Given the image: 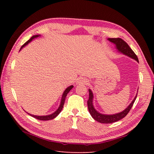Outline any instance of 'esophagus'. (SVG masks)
Here are the masks:
<instances>
[{
  "instance_id": "1",
  "label": "esophagus",
  "mask_w": 154,
  "mask_h": 154,
  "mask_svg": "<svg viewBox=\"0 0 154 154\" xmlns=\"http://www.w3.org/2000/svg\"><path fill=\"white\" fill-rule=\"evenodd\" d=\"M88 79H85V78H83V77L79 78V81H78V83H83V84H86V83H88Z\"/></svg>"
}]
</instances>
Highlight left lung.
Here are the masks:
<instances>
[{"label":"left lung","instance_id":"obj_1","mask_svg":"<svg viewBox=\"0 0 154 154\" xmlns=\"http://www.w3.org/2000/svg\"><path fill=\"white\" fill-rule=\"evenodd\" d=\"M109 41H111V43H114L116 45V47L117 49H118V51L121 52L124 55H126L127 56L130 57L131 58L134 59L135 60H137L139 62V60L136 54H134V52L132 50V49L130 48L129 45L125 42V41L122 39L120 38H108ZM89 91V99L88 100V110L91 116H92V118L95 119L96 121H97L100 123L103 124H110V123H113V122H118L122 118H124L126 115L129 113L130 109H131L132 106H133V104L134 103L135 100H136V98L137 96V94L135 96L134 100L132 101L131 103L130 104L129 106L124 110L123 111L120 112V113L113 114V115H105L100 113L99 112L96 110L94 107L93 105V93L91 90H88Z\"/></svg>","mask_w":154,"mask_h":154}]
</instances>
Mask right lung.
Here are the masks:
<instances>
[{"instance_id": "add662e5", "label": "right lung", "mask_w": 154, "mask_h": 154, "mask_svg": "<svg viewBox=\"0 0 154 154\" xmlns=\"http://www.w3.org/2000/svg\"><path fill=\"white\" fill-rule=\"evenodd\" d=\"M40 35H34L32 36V37H31L29 40H28V41H26L24 45H23L22 47H21L20 48V50L22 49L23 48H24V46H26V45H28V43H29L31 41H32V39H34V38H35L36 37H38V36H39ZM73 88V85H70L69 87H68L66 90H64V92H63V94H62V99H61V102H60V105L58 109H57V110L54 112V113H53L51 115H48V116H34V115H31L30 113H28L29 115H30L31 116L33 117V118H35L36 119H39V120H50V119H53L56 118V116H58V114L60 113L62 108H63V106H64V101H65V98H66V96H67V94L69 93L70 92V90H71L72 88Z\"/></svg>"}]
</instances>
